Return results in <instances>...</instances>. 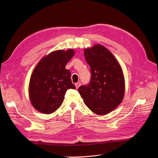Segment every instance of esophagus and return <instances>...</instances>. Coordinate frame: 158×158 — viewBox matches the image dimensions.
<instances>
[{
  "label": "esophagus",
  "instance_id": "obj_1",
  "mask_svg": "<svg viewBox=\"0 0 158 158\" xmlns=\"http://www.w3.org/2000/svg\"><path fill=\"white\" fill-rule=\"evenodd\" d=\"M80 82H77V83H76L75 84V86H76V89H78L79 87H80Z\"/></svg>",
  "mask_w": 158,
  "mask_h": 158
}]
</instances>
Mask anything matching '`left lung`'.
<instances>
[{
	"instance_id": "obj_1",
	"label": "left lung",
	"mask_w": 158,
	"mask_h": 158,
	"mask_svg": "<svg viewBox=\"0 0 158 158\" xmlns=\"http://www.w3.org/2000/svg\"><path fill=\"white\" fill-rule=\"evenodd\" d=\"M92 79L88 85H81L78 92L91 111L99 115L111 112L120 104L125 92L121 66L106 47L95 44L84 49Z\"/></svg>"
}]
</instances>
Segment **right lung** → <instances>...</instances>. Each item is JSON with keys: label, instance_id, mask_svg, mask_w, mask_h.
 <instances>
[{"label": "right lung", "instance_id": "1", "mask_svg": "<svg viewBox=\"0 0 158 158\" xmlns=\"http://www.w3.org/2000/svg\"><path fill=\"white\" fill-rule=\"evenodd\" d=\"M75 54L74 49L56 50L45 55L37 64L30 80L29 98L38 111L51 114L63 102L69 89H76L66 65Z\"/></svg>", "mask_w": 158, "mask_h": 158}]
</instances>
